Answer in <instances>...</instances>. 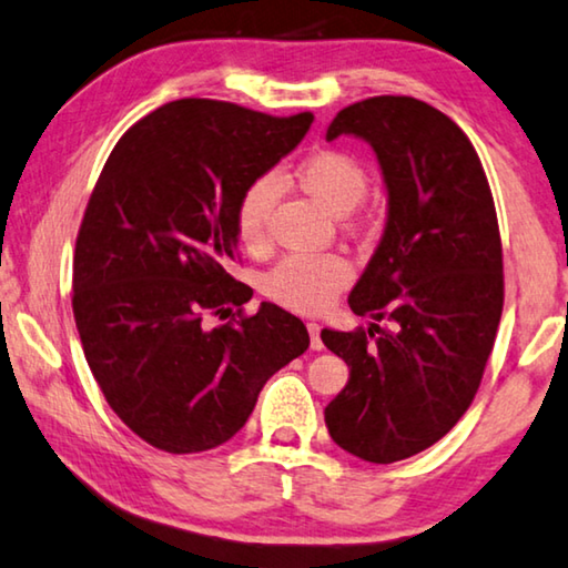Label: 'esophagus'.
Returning <instances> with one entry per match:
<instances>
[{"instance_id": "1", "label": "esophagus", "mask_w": 568, "mask_h": 568, "mask_svg": "<svg viewBox=\"0 0 568 568\" xmlns=\"http://www.w3.org/2000/svg\"><path fill=\"white\" fill-rule=\"evenodd\" d=\"M308 333H311V348L313 351H321L323 348V341H321V326L318 323H308Z\"/></svg>"}]
</instances>
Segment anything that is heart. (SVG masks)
Masks as SVG:
<instances>
[{
  "label": "heart",
  "mask_w": 568,
  "mask_h": 568,
  "mask_svg": "<svg viewBox=\"0 0 568 568\" xmlns=\"http://www.w3.org/2000/svg\"><path fill=\"white\" fill-rule=\"evenodd\" d=\"M298 182L313 200L333 214H348L364 202L368 171L354 154L341 149H321L298 166ZM277 182L260 176L242 192L235 212L237 237L245 247H260L267 235V214L275 202ZM351 281V265L336 252L323 255H287L267 275V293L285 308L316 313L336 298Z\"/></svg>",
  "instance_id": "1"
}]
</instances>
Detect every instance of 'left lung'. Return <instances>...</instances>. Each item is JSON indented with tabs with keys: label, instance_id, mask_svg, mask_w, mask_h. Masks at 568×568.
Returning a JSON list of instances; mask_svg holds the SVG:
<instances>
[{
	"label": "left lung",
	"instance_id": "left-lung-1",
	"mask_svg": "<svg viewBox=\"0 0 568 568\" xmlns=\"http://www.w3.org/2000/svg\"><path fill=\"white\" fill-rule=\"evenodd\" d=\"M344 133L372 143L389 194L348 305L389 328L321 331L351 368L326 427L346 453L389 465L443 439L478 394L503 313L500 230L478 151L443 111L366 98L338 111L326 139Z\"/></svg>",
	"mask_w": 568,
	"mask_h": 568
}]
</instances>
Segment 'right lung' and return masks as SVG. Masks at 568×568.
<instances>
[{
	"label": "right lung",
	"instance_id": "obj_1",
	"mask_svg": "<svg viewBox=\"0 0 568 568\" xmlns=\"http://www.w3.org/2000/svg\"><path fill=\"white\" fill-rule=\"evenodd\" d=\"M311 123L184 98L133 123L98 176L75 240V326L105 402L156 449L227 443L270 376L311 344L303 321L273 303L210 326L252 298L224 270L237 255L240 196Z\"/></svg>",
	"mask_w": 568,
	"mask_h": 568
}]
</instances>
